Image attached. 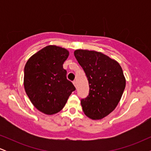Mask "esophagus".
Wrapping results in <instances>:
<instances>
[{
  "instance_id": "obj_1",
  "label": "esophagus",
  "mask_w": 151,
  "mask_h": 151,
  "mask_svg": "<svg viewBox=\"0 0 151 151\" xmlns=\"http://www.w3.org/2000/svg\"><path fill=\"white\" fill-rule=\"evenodd\" d=\"M72 82H73V84H74V86H77V82H76V81H75V80L72 81Z\"/></svg>"
}]
</instances>
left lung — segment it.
Wrapping results in <instances>:
<instances>
[{"label":"left lung","mask_w":151,"mask_h":151,"mask_svg":"<svg viewBox=\"0 0 151 151\" xmlns=\"http://www.w3.org/2000/svg\"><path fill=\"white\" fill-rule=\"evenodd\" d=\"M74 54L89 81V95L81 99L83 111L93 120L103 119L115 109L125 89L122 68L101 52L77 50Z\"/></svg>","instance_id":"1"}]
</instances>
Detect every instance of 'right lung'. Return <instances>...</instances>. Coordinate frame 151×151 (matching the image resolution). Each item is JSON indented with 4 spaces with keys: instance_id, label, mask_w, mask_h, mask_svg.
Returning <instances> with one entry per match:
<instances>
[{
    "instance_id": "add662e5",
    "label": "right lung",
    "mask_w": 151,
    "mask_h": 151,
    "mask_svg": "<svg viewBox=\"0 0 151 151\" xmlns=\"http://www.w3.org/2000/svg\"><path fill=\"white\" fill-rule=\"evenodd\" d=\"M69 56L65 48L49 45L27 60L24 69V86L32 104L42 113L60 111L76 89L67 79L63 64Z\"/></svg>"
}]
</instances>
